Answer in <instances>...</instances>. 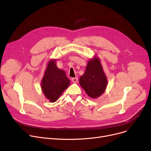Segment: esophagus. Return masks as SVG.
I'll return each mask as SVG.
<instances>
[{"label": "esophagus", "mask_w": 151, "mask_h": 151, "mask_svg": "<svg viewBox=\"0 0 151 151\" xmlns=\"http://www.w3.org/2000/svg\"><path fill=\"white\" fill-rule=\"evenodd\" d=\"M71 81L74 82V83H77L78 82V78L77 77H74V78H72Z\"/></svg>", "instance_id": "esophagus-1"}]
</instances>
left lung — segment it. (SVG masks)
<instances>
[{"label":"left lung","instance_id":"left-lung-1","mask_svg":"<svg viewBox=\"0 0 151 151\" xmlns=\"http://www.w3.org/2000/svg\"><path fill=\"white\" fill-rule=\"evenodd\" d=\"M79 83L93 99L104 93L107 87V79L99 58L94 57L88 61L85 73L80 77Z\"/></svg>","mask_w":151,"mask_h":151}]
</instances>
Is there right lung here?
Here are the masks:
<instances>
[{
    "label": "right lung",
    "instance_id": "obj_1",
    "mask_svg": "<svg viewBox=\"0 0 151 151\" xmlns=\"http://www.w3.org/2000/svg\"><path fill=\"white\" fill-rule=\"evenodd\" d=\"M55 61L52 60L49 62L41 81L42 91L51 102L57 101L70 83L66 73L57 68Z\"/></svg>",
    "mask_w": 151,
    "mask_h": 151
}]
</instances>
